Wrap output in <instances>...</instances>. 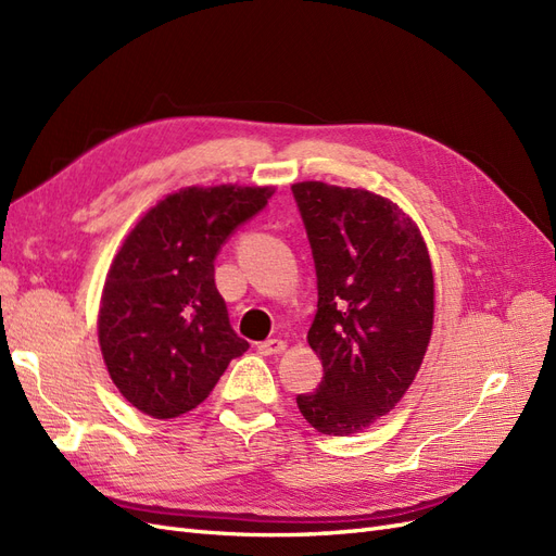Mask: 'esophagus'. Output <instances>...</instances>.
<instances>
[{
	"label": "esophagus",
	"instance_id": "obj_1",
	"mask_svg": "<svg viewBox=\"0 0 556 556\" xmlns=\"http://www.w3.org/2000/svg\"><path fill=\"white\" fill-rule=\"evenodd\" d=\"M257 350H260V355H266V357H268V355H282V352L288 350V343L280 341V339H271V341L260 343Z\"/></svg>",
	"mask_w": 556,
	"mask_h": 556
}]
</instances>
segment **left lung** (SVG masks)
I'll use <instances>...</instances> for the list:
<instances>
[{
  "label": "left lung",
  "mask_w": 556,
  "mask_h": 556,
  "mask_svg": "<svg viewBox=\"0 0 556 556\" xmlns=\"http://www.w3.org/2000/svg\"><path fill=\"white\" fill-rule=\"evenodd\" d=\"M317 274L308 345L319 390L299 394L306 422L350 435L408 392L433 329V268L422 231L392 199L323 180L292 185Z\"/></svg>",
  "instance_id": "8db88e82"
}]
</instances>
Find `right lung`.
<instances>
[{
	"label": "right lung",
	"mask_w": 556,
	"mask_h": 556,
	"mask_svg": "<svg viewBox=\"0 0 556 556\" xmlns=\"http://www.w3.org/2000/svg\"><path fill=\"white\" fill-rule=\"evenodd\" d=\"M274 192V185L180 188L148 208L117 248L97 333L113 384L137 410L172 419L197 408L250 348L229 325L213 260Z\"/></svg>",
	"instance_id": "1"
}]
</instances>
